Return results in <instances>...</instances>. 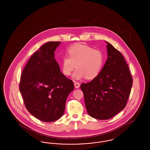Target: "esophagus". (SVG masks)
<instances>
[{"mask_svg":"<svg viewBox=\"0 0 150 150\" xmlns=\"http://www.w3.org/2000/svg\"><path fill=\"white\" fill-rule=\"evenodd\" d=\"M74 86H75V88L78 89L80 87V83L78 82H76V81H74Z\"/></svg>","mask_w":150,"mask_h":150,"instance_id":"esophagus-1","label":"esophagus"}]
</instances>
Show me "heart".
Segmentation results:
<instances>
[{
  "label": "heart",
  "instance_id": "1",
  "mask_svg": "<svg viewBox=\"0 0 150 150\" xmlns=\"http://www.w3.org/2000/svg\"><path fill=\"white\" fill-rule=\"evenodd\" d=\"M67 54L69 56L64 55L60 62L61 70L65 76H69L75 66L77 70L72 74L74 79L80 80L86 77L93 79L99 75L104 61L103 54L100 50L86 45H77L70 48Z\"/></svg>",
  "mask_w": 150,
  "mask_h": 150
}]
</instances>
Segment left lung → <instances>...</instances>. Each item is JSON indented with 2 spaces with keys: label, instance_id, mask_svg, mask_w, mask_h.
Instances as JSON below:
<instances>
[{
  "label": "left lung",
  "instance_id": "1",
  "mask_svg": "<svg viewBox=\"0 0 150 150\" xmlns=\"http://www.w3.org/2000/svg\"><path fill=\"white\" fill-rule=\"evenodd\" d=\"M107 43V59L99 75L80 88L84 93L88 114L98 120H107L126 106L133 80L121 53Z\"/></svg>",
  "mask_w": 150,
  "mask_h": 150
}]
</instances>
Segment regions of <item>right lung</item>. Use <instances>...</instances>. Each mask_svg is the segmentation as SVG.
<instances>
[{
  "instance_id": "right-lung-1",
  "label": "right lung",
  "mask_w": 150,
  "mask_h": 150,
  "mask_svg": "<svg viewBox=\"0 0 150 150\" xmlns=\"http://www.w3.org/2000/svg\"><path fill=\"white\" fill-rule=\"evenodd\" d=\"M61 42L43 45L29 59L22 72L20 91L25 107L38 119L52 122L64 114L74 83L61 72L54 52Z\"/></svg>"
}]
</instances>
